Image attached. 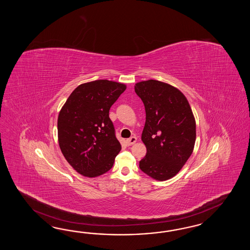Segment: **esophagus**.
<instances>
[{
    "mask_svg": "<svg viewBox=\"0 0 250 250\" xmlns=\"http://www.w3.org/2000/svg\"><path fill=\"white\" fill-rule=\"evenodd\" d=\"M136 142V136H131L130 138H128V139H126V140H125V143H126V145H127V146H131V145L135 144Z\"/></svg>",
    "mask_w": 250,
    "mask_h": 250,
    "instance_id": "1",
    "label": "esophagus"
}]
</instances>
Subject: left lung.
Listing matches in <instances>:
<instances>
[{
  "instance_id": "left-lung-1",
  "label": "left lung",
  "mask_w": 250,
  "mask_h": 250,
  "mask_svg": "<svg viewBox=\"0 0 250 250\" xmlns=\"http://www.w3.org/2000/svg\"><path fill=\"white\" fill-rule=\"evenodd\" d=\"M146 110L141 139L146 154L140 169L158 181L174 177L188 160L196 139V124L182 91L155 80L135 85Z\"/></svg>"
}]
</instances>
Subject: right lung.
Instances as JSON below:
<instances>
[{
    "mask_svg": "<svg viewBox=\"0 0 250 250\" xmlns=\"http://www.w3.org/2000/svg\"><path fill=\"white\" fill-rule=\"evenodd\" d=\"M126 86L107 80L81 84L71 92L58 118L61 152L80 174L93 178L114 166L121 150L109 110Z\"/></svg>",
    "mask_w": 250,
    "mask_h": 250,
    "instance_id": "add662e5",
    "label": "right lung"
}]
</instances>
